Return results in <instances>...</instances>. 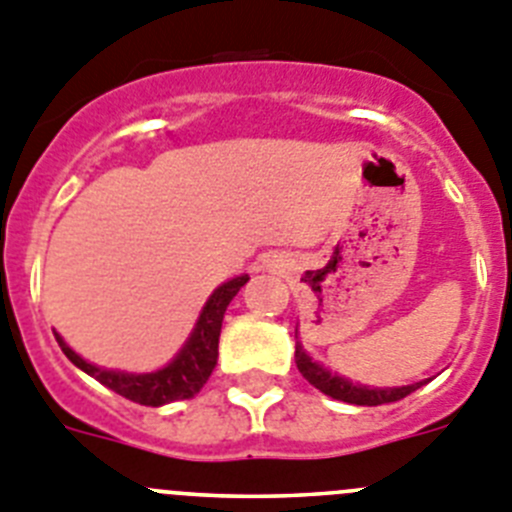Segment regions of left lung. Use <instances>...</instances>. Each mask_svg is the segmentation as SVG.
<instances>
[{"label":"left lung","mask_w":512,"mask_h":512,"mask_svg":"<svg viewBox=\"0 0 512 512\" xmlns=\"http://www.w3.org/2000/svg\"><path fill=\"white\" fill-rule=\"evenodd\" d=\"M295 364L300 369L302 377L320 390L323 395L333 397V400L348 402V405H366V408H372V405H387V402H397L402 397H408L410 392H415L418 387H423L425 382H415V384H405V387H366V384L351 382V379L341 377V374H333L330 369H325L320 361L312 359L307 354L302 343L297 341L295 346Z\"/></svg>","instance_id":"8db88e82"}]
</instances>
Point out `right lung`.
Segmentation results:
<instances>
[{"instance_id":"obj_1","label":"right lung","mask_w":512,"mask_h":512,"mask_svg":"<svg viewBox=\"0 0 512 512\" xmlns=\"http://www.w3.org/2000/svg\"><path fill=\"white\" fill-rule=\"evenodd\" d=\"M248 282V274L233 277L223 282L220 287L207 297L205 307L200 310V318L194 323L192 333L184 341V346L176 351L174 359L166 366L156 369V372L133 374V372H117V369H102V366L92 364V361L81 359L69 343L63 341L61 333L53 330L58 346L66 354V359L74 366H79L81 372L97 379L99 384L110 387L117 395L128 397V400L138 402V405H148V408H161L176 400H192L197 392L205 387L210 379L212 369L217 364V341H220V328H223L225 310H228L230 300L241 292L243 284Z\"/></svg>"}]
</instances>
